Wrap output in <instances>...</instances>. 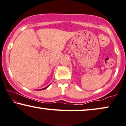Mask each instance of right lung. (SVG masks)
Masks as SVG:
<instances>
[{"label":"right lung","mask_w":126,"mask_h":126,"mask_svg":"<svg viewBox=\"0 0 126 126\" xmlns=\"http://www.w3.org/2000/svg\"><path fill=\"white\" fill-rule=\"evenodd\" d=\"M49 86V85H48V86H46V88H43V89H39V90H44V89H47V88H48V86Z\"/></svg>","instance_id":"right-lung-1"}]
</instances>
